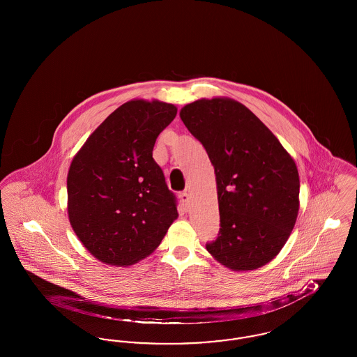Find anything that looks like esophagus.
Here are the masks:
<instances>
[{
	"label": "esophagus",
	"mask_w": 357,
	"mask_h": 357,
	"mask_svg": "<svg viewBox=\"0 0 357 357\" xmlns=\"http://www.w3.org/2000/svg\"><path fill=\"white\" fill-rule=\"evenodd\" d=\"M179 199H181L182 204L185 206V208H187L188 204H190V195H188V192H186V191L181 192V194H179Z\"/></svg>",
	"instance_id": "1"
}]
</instances>
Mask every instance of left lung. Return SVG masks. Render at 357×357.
Masks as SVG:
<instances>
[{
  "instance_id": "8db88e82",
  "label": "left lung",
  "mask_w": 357,
  "mask_h": 357,
  "mask_svg": "<svg viewBox=\"0 0 357 357\" xmlns=\"http://www.w3.org/2000/svg\"><path fill=\"white\" fill-rule=\"evenodd\" d=\"M179 116L214 166L221 229L206 249L226 268L255 271L281 252L300 208L297 166L243 104L199 99Z\"/></svg>"
}]
</instances>
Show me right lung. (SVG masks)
<instances>
[{"instance_id":"1","label":"right lung","mask_w":357,"mask_h":357,"mask_svg":"<svg viewBox=\"0 0 357 357\" xmlns=\"http://www.w3.org/2000/svg\"><path fill=\"white\" fill-rule=\"evenodd\" d=\"M176 107L134 99L89 135L67 176L70 226L85 249L112 266L151 255L178 218L175 195L153 160Z\"/></svg>"}]
</instances>
